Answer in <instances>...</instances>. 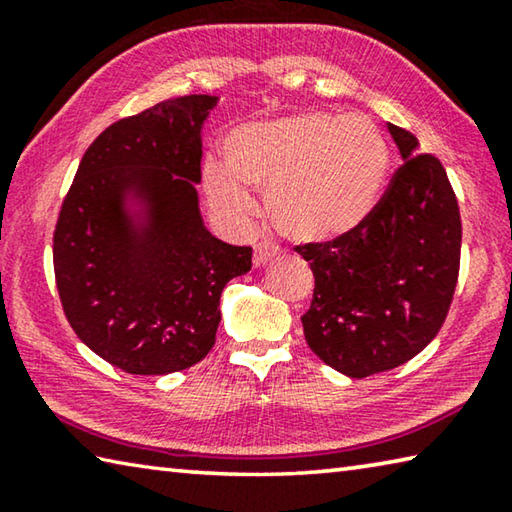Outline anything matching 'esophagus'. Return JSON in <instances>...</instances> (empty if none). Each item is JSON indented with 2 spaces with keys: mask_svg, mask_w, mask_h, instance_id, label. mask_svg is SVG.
Returning <instances> with one entry per match:
<instances>
[{
  "mask_svg": "<svg viewBox=\"0 0 512 512\" xmlns=\"http://www.w3.org/2000/svg\"><path fill=\"white\" fill-rule=\"evenodd\" d=\"M280 255V246L273 244V241H259L255 246V266H264Z\"/></svg>",
  "mask_w": 512,
  "mask_h": 512,
  "instance_id": "34e87169",
  "label": "esophagus"
}]
</instances>
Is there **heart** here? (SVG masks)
<instances>
[{
    "label": "heart",
    "instance_id": "b5f03b06",
    "mask_svg": "<svg viewBox=\"0 0 512 512\" xmlns=\"http://www.w3.org/2000/svg\"><path fill=\"white\" fill-rule=\"evenodd\" d=\"M228 169L210 162L205 189L235 221L255 212L246 187L268 192V212L284 237L316 244L357 228L384 189L391 149L366 117L332 110L255 121L225 140Z\"/></svg>",
    "mask_w": 512,
    "mask_h": 512
}]
</instances>
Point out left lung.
<instances>
[{"instance_id":"8db88e82","label":"left lung","mask_w":512,"mask_h":512,"mask_svg":"<svg viewBox=\"0 0 512 512\" xmlns=\"http://www.w3.org/2000/svg\"><path fill=\"white\" fill-rule=\"evenodd\" d=\"M402 164L357 228L293 250L314 271L305 339L327 366L361 379L402 366L443 327L461 268V212L436 155L388 124Z\"/></svg>"}]
</instances>
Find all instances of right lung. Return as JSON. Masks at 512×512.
Returning a JSON list of instances; mask_svg holds the SVG:
<instances>
[{
	"label": "right lung",
	"mask_w": 512,
	"mask_h": 512,
	"mask_svg": "<svg viewBox=\"0 0 512 512\" xmlns=\"http://www.w3.org/2000/svg\"><path fill=\"white\" fill-rule=\"evenodd\" d=\"M216 97L187 94L108 126L85 151L54 230L56 287L88 348L131 375L192 368L212 350L219 298L253 248L212 237L198 212L201 126ZM150 201L135 231L125 194Z\"/></svg>",
	"instance_id": "right-lung-1"
}]
</instances>
